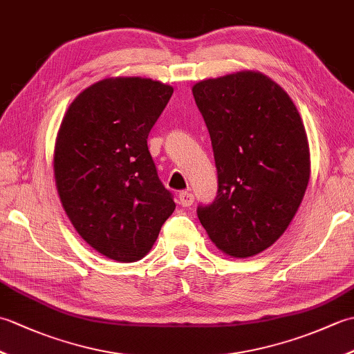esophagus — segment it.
Wrapping results in <instances>:
<instances>
[{"mask_svg": "<svg viewBox=\"0 0 354 354\" xmlns=\"http://www.w3.org/2000/svg\"><path fill=\"white\" fill-rule=\"evenodd\" d=\"M179 204H181L183 207H190V205H193V202H194V196H193V193H190V192H181L179 193Z\"/></svg>", "mask_w": 354, "mask_h": 354, "instance_id": "esophagus-1", "label": "esophagus"}]
</instances>
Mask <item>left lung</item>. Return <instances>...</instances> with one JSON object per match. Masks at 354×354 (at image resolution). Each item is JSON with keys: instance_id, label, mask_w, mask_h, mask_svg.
<instances>
[{"instance_id": "left-lung-1", "label": "left lung", "mask_w": 354, "mask_h": 354, "mask_svg": "<svg viewBox=\"0 0 354 354\" xmlns=\"http://www.w3.org/2000/svg\"><path fill=\"white\" fill-rule=\"evenodd\" d=\"M192 91L219 184L198 217L222 252L252 257L281 237L304 198L310 152L303 120L288 93L259 71L202 80Z\"/></svg>"}]
</instances>
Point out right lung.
Instances as JSON below:
<instances>
[{"label": "right lung", "instance_id": "add662e5", "mask_svg": "<svg viewBox=\"0 0 354 354\" xmlns=\"http://www.w3.org/2000/svg\"><path fill=\"white\" fill-rule=\"evenodd\" d=\"M171 94L152 79H103L73 100L59 127V198L80 237L108 259L145 257L175 212L147 147Z\"/></svg>", "mask_w": 354, "mask_h": 354}]
</instances>
